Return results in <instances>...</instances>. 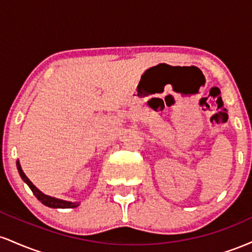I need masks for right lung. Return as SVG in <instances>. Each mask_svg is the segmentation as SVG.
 I'll use <instances>...</instances> for the list:
<instances>
[{
  "label": "right lung",
  "instance_id": "add662e5",
  "mask_svg": "<svg viewBox=\"0 0 252 252\" xmlns=\"http://www.w3.org/2000/svg\"><path fill=\"white\" fill-rule=\"evenodd\" d=\"M16 166H17V170H19V174L21 176V179L24 180L26 184L30 186V189H32V192L34 193V195L36 196L37 200L41 201L45 206L51 207V209H74V207L79 206L80 202H72V201H67V200H63V199H58L54 198V196H50L47 194H43L40 189H37L35 186L33 185L30 179L26 176V174L24 173V170L21 168V164H20V161H16Z\"/></svg>",
  "mask_w": 252,
  "mask_h": 252
}]
</instances>
